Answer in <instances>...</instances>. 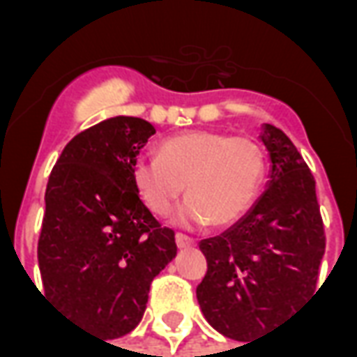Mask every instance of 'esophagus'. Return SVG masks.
Returning <instances> with one entry per match:
<instances>
[{"label":"esophagus","instance_id":"obj_1","mask_svg":"<svg viewBox=\"0 0 357 357\" xmlns=\"http://www.w3.org/2000/svg\"><path fill=\"white\" fill-rule=\"evenodd\" d=\"M176 245H178V248H189L193 247L195 241L191 239V237L183 235V233H178V235H176Z\"/></svg>","mask_w":357,"mask_h":357}]
</instances>
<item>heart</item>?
I'll list each match as a JSON object with an SVG mask.
<instances>
[{
    "instance_id": "1",
    "label": "heart",
    "mask_w": 357,
    "mask_h": 357,
    "mask_svg": "<svg viewBox=\"0 0 357 357\" xmlns=\"http://www.w3.org/2000/svg\"><path fill=\"white\" fill-rule=\"evenodd\" d=\"M266 155L247 135L193 130L162 141L158 155L139 156L133 185L156 216H166L187 191L179 224L224 227L245 216L262 185Z\"/></svg>"
}]
</instances>
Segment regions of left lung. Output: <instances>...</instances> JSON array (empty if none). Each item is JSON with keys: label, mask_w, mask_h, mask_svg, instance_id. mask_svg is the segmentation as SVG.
Returning <instances> with one entry per match:
<instances>
[{"label": "left lung", "mask_w": 357, "mask_h": 357, "mask_svg": "<svg viewBox=\"0 0 357 357\" xmlns=\"http://www.w3.org/2000/svg\"><path fill=\"white\" fill-rule=\"evenodd\" d=\"M271 160L262 197L239 222L201 241L208 269L197 287L206 321L224 337H262L315 291L325 231L315 179L292 141L264 126Z\"/></svg>", "instance_id": "1"}]
</instances>
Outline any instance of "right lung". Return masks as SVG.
<instances>
[{
    "instance_id": "obj_1",
    "label": "right lung",
    "mask_w": 357,
    "mask_h": 357,
    "mask_svg": "<svg viewBox=\"0 0 357 357\" xmlns=\"http://www.w3.org/2000/svg\"><path fill=\"white\" fill-rule=\"evenodd\" d=\"M155 133L107 118L63 149L45 189L38 264L45 294L93 335L120 338L145 314L151 283L176 258L174 231L149 212L132 168Z\"/></svg>"
}]
</instances>
